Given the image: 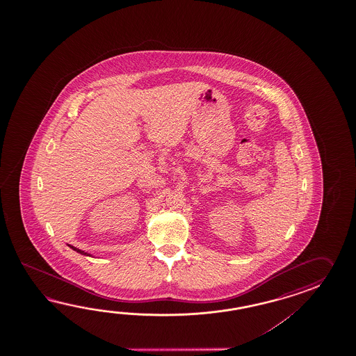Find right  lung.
Here are the masks:
<instances>
[{"instance_id":"obj_1","label":"right lung","mask_w":356,"mask_h":356,"mask_svg":"<svg viewBox=\"0 0 356 356\" xmlns=\"http://www.w3.org/2000/svg\"><path fill=\"white\" fill-rule=\"evenodd\" d=\"M68 247H70V248H72V250H76L77 253H80V254H83V256H91V254H89V253H86V252H83V250H79V248H76V247H72V245H70V244H68Z\"/></svg>"}]
</instances>
